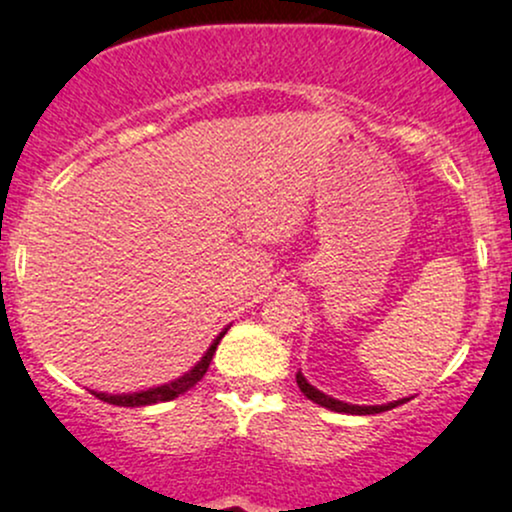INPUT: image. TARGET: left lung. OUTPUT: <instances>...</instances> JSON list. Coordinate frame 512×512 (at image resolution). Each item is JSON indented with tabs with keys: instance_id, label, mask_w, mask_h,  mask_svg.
Wrapping results in <instances>:
<instances>
[{
	"instance_id": "1",
	"label": "left lung",
	"mask_w": 512,
	"mask_h": 512,
	"mask_svg": "<svg viewBox=\"0 0 512 512\" xmlns=\"http://www.w3.org/2000/svg\"><path fill=\"white\" fill-rule=\"evenodd\" d=\"M297 387L302 389V394L307 396V399H312L314 404L324 406V409H331V411H338V413H355V416H370V413H382V411H389L394 409V406L404 404L406 399L401 401H394V404H384V406H353V404H343V401L338 399H331V396L321 394L319 389H314L312 384L302 377V372H297Z\"/></svg>"
}]
</instances>
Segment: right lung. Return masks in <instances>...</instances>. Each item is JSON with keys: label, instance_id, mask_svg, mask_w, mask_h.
Instances as JSON below:
<instances>
[{"label": "right lung", "instance_id": "add662e5", "mask_svg": "<svg viewBox=\"0 0 512 512\" xmlns=\"http://www.w3.org/2000/svg\"><path fill=\"white\" fill-rule=\"evenodd\" d=\"M222 336H225V331L220 333V336L215 338V343L208 348V353H205V358L200 360L198 365L193 367L191 372H186V375L181 377V380L171 382V384H162V387L157 389H147V392H137V394H96L91 392L94 396H99L101 401H106V404H113V406H149V404H159V401H171L176 399V396L188 392V389L195 387L200 380H203V375L208 372L210 367V360L212 355H215L217 350V343L222 341Z\"/></svg>", "mask_w": 512, "mask_h": 512}]
</instances>
